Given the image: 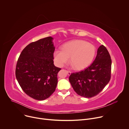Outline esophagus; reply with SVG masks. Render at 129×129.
I'll return each instance as SVG.
<instances>
[{
    "label": "esophagus",
    "instance_id": "34e87169",
    "mask_svg": "<svg viewBox=\"0 0 129 129\" xmlns=\"http://www.w3.org/2000/svg\"><path fill=\"white\" fill-rule=\"evenodd\" d=\"M66 71H67V74H68V76H70V75H71V71H68V70H67Z\"/></svg>",
    "mask_w": 129,
    "mask_h": 129
}]
</instances>
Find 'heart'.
<instances>
[{"mask_svg":"<svg viewBox=\"0 0 129 129\" xmlns=\"http://www.w3.org/2000/svg\"><path fill=\"white\" fill-rule=\"evenodd\" d=\"M95 54V47L83 40H75L64 44L62 49L57 48L54 52V60L59 67L69 61L75 70H82L87 67Z\"/></svg>","mask_w":129,"mask_h":129,"instance_id":"heart-1","label":"heart"}]
</instances>
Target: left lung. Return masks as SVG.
I'll return each instance as SVG.
<instances>
[{"instance_id":"left-lung-1","label":"left lung","mask_w":129,"mask_h":129,"mask_svg":"<svg viewBox=\"0 0 129 129\" xmlns=\"http://www.w3.org/2000/svg\"><path fill=\"white\" fill-rule=\"evenodd\" d=\"M112 61L105 46L98 49L96 57L85 69L72 73L69 81L76 92L87 98L96 96L103 90L111 79Z\"/></svg>"}]
</instances>
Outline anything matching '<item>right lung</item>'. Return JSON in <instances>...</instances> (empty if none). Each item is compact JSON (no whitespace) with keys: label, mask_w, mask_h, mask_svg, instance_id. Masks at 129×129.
<instances>
[{"label":"right lung","mask_w":129,"mask_h":129,"mask_svg":"<svg viewBox=\"0 0 129 129\" xmlns=\"http://www.w3.org/2000/svg\"><path fill=\"white\" fill-rule=\"evenodd\" d=\"M51 37L27 45L18 59L15 74L24 92L31 98L42 101L56 90L57 75L61 69L53 64L55 47Z\"/></svg>","instance_id":"1"}]
</instances>
